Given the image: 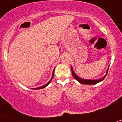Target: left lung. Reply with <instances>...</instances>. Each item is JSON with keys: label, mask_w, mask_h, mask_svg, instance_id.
Masks as SVG:
<instances>
[{"label": "left lung", "mask_w": 122, "mask_h": 122, "mask_svg": "<svg viewBox=\"0 0 122 122\" xmlns=\"http://www.w3.org/2000/svg\"><path fill=\"white\" fill-rule=\"evenodd\" d=\"M108 69H109V67H108ZM108 69H107V71H106V75H105L103 77H101V78L98 79H95V80H94V79H82V78H81V77H80L79 76H77V75L75 73V71H74L72 66H71V73H72L73 76V77H75V79L77 80L81 84H84V85H95V84H96V83H99V82H100V81H102L105 78V77H106V75H107V74Z\"/></svg>", "instance_id": "obj_1"}]
</instances>
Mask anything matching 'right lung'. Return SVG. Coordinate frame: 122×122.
<instances>
[{
  "mask_svg": "<svg viewBox=\"0 0 122 122\" xmlns=\"http://www.w3.org/2000/svg\"><path fill=\"white\" fill-rule=\"evenodd\" d=\"M55 68L54 69H53V73H52V77H51V80H49V81H48V82L46 84H45V85H43L42 86H40V87H36V88H32V89H43V88H45V87H46V86H47V85H49V84L50 83H51V80H52V79H53V76H54V72H55Z\"/></svg>",
  "mask_w": 122,
  "mask_h": 122,
  "instance_id": "obj_1",
  "label": "right lung"
}]
</instances>
